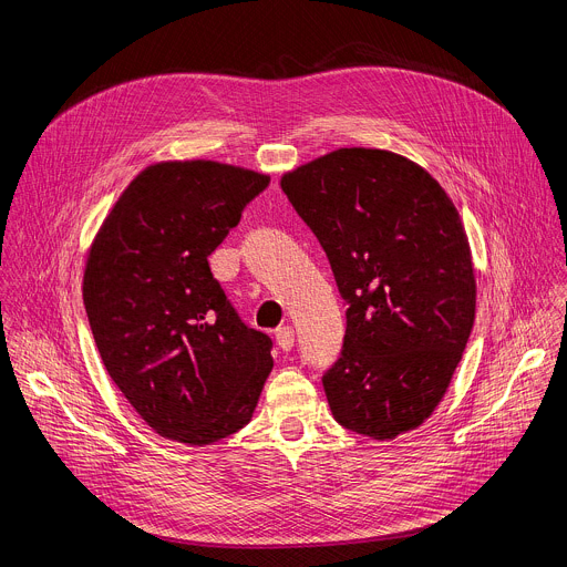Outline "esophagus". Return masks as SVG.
<instances>
[{
	"label": "esophagus",
	"instance_id": "1",
	"mask_svg": "<svg viewBox=\"0 0 567 567\" xmlns=\"http://www.w3.org/2000/svg\"><path fill=\"white\" fill-rule=\"evenodd\" d=\"M293 341H296V334H293L291 328H280V330L276 332V343H278L280 350L289 352V350L293 348Z\"/></svg>",
	"mask_w": 567,
	"mask_h": 567
}]
</instances>
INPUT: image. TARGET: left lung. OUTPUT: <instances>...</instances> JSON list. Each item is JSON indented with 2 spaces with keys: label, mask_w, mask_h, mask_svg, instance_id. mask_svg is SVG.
Listing matches in <instances>:
<instances>
[{
  "label": "left lung",
  "mask_w": 567,
  "mask_h": 567,
  "mask_svg": "<svg viewBox=\"0 0 567 567\" xmlns=\"http://www.w3.org/2000/svg\"><path fill=\"white\" fill-rule=\"evenodd\" d=\"M280 186L348 305L341 357L322 374L334 420L372 440L417 429L442 401L475 318L453 202L406 156L370 147L313 158Z\"/></svg>",
  "instance_id": "8db88e82"
}]
</instances>
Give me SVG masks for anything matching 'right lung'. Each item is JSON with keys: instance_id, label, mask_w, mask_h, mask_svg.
<instances>
[{"instance_id": "obj_1", "label": "right lung", "mask_w": 567, "mask_h": 567, "mask_svg": "<svg viewBox=\"0 0 567 567\" xmlns=\"http://www.w3.org/2000/svg\"><path fill=\"white\" fill-rule=\"evenodd\" d=\"M269 177L217 161L145 168L87 256L83 300L99 354L161 437L206 446L251 422L271 339L241 322L208 256Z\"/></svg>"}]
</instances>
